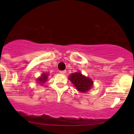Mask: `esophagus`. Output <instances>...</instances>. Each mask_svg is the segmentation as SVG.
<instances>
[{
	"label": "esophagus",
	"instance_id": "obj_1",
	"mask_svg": "<svg viewBox=\"0 0 134 134\" xmlns=\"http://www.w3.org/2000/svg\"><path fill=\"white\" fill-rule=\"evenodd\" d=\"M59 72H60L61 74H62V75H64V74L66 72V71H61Z\"/></svg>",
	"mask_w": 134,
	"mask_h": 134
}]
</instances>
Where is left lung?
Masks as SVG:
<instances>
[{
	"label": "left lung",
	"instance_id": "8db88e82",
	"mask_svg": "<svg viewBox=\"0 0 134 134\" xmlns=\"http://www.w3.org/2000/svg\"><path fill=\"white\" fill-rule=\"evenodd\" d=\"M69 79L76 90L80 92H87L91 90L93 85V81L91 78L86 77L80 72L72 73L69 77Z\"/></svg>",
	"mask_w": 134,
	"mask_h": 134
}]
</instances>
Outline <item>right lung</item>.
I'll return each instance as SVG.
<instances>
[{"label":"right lung","mask_w":134,"mask_h":134,"mask_svg":"<svg viewBox=\"0 0 134 134\" xmlns=\"http://www.w3.org/2000/svg\"><path fill=\"white\" fill-rule=\"evenodd\" d=\"M48 73L42 74L41 76H40V78H38V79L37 80L38 83H40V84H41V85L43 84V83H44V82L47 80V79H48Z\"/></svg>","instance_id":"obj_1"}]
</instances>
